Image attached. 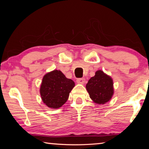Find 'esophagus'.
<instances>
[{
	"instance_id": "1",
	"label": "esophagus",
	"mask_w": 149,
	"mask_h": 149,
	"mask_svg": "<svg viewBox=\"0 0 149 149\" xmlns=\"http://www.w3.org/2000/svg\"><path fill=\"white\" fill-rule=\"evenodd\" d=\"M76 81H77V83H78V84H84L85 82V78H79V79H77L76 80Z\"/></svg>"
}]
</instances>
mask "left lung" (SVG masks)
Returning <instances> with one entry per match:
<instances>
[{
  "label": "left lung",
  "mask_w": 149,
  "mask_h": 149,
  "mask_svg": "<svg viewBox=\"0 0 149 149\" xmlns=\"http://www.w3.org/2000/svg\"><path fill=\"white\" fill-rule=\"evenodd\" d=\"M86 89L93 102L99 104H105L114 94L113 80L102 70H98L95 76L89 80Z\"/></svg>",
  "instance_id": "1"
}]
</instances>
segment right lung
Here are the masks:
<instances>
[{"label":"right lung","instance_id":"obj_1","mask_svg":"<svg viewBox=\"0 0 149 149\" xmlns=\"http://www.w3.org/2000/svg\"><path fill=\"white\" fill-rule=\"evenodd\" d=\"M74 86V81L65 77L60 70L47 73L42 78L40 87L42 102L50 108H59L68 99Z\"/></svg>","mask_w":149,"mask_h":149}]
</instances>
